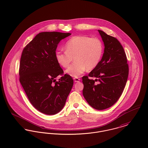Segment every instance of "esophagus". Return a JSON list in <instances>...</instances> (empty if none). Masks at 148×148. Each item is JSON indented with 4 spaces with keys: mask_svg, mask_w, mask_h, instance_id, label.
<instances>
[{
    "mask_svg": "<svg viewBox=\"0 0 148 148\" xmlns=\"http://www.w3.org/2000/svg\"><path fill=\"white\" fill-rule=\"evenodd\" d=\"M73 79H74V82H79V81H80V79L78 78V77H75V78H74Z\"/></svg>",
    "mask_w": 148,
    "mask_h": 148,
    "instance_id": "esophagus-1",
    "label": "esophagus"
}]
</instances>
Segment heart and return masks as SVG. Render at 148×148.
Returning <instances> with one entry per match:
<instances>
[{
    "label": "heart",
    "mask_w": 148,
    "mask_h": 148,
    "mask_svg": "<svg viewBox=\"0 0 148 148\" xmlns=\"http://www.w3.org/2000/svg\"><path fill=\"white\" fill-rule=\"evenodd\" d=\"M65 49V51H56V60L66 68L74 58L75 62L66 70V73L71 77H78L86 69L92 70L98 65L103 53V44L98 37L78 35L66 42Z\"/></svg>",
    "instance_id": "obj_1"
}]
</instances>
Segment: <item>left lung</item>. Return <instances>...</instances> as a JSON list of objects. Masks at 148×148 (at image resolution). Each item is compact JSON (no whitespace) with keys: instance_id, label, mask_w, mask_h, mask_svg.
Masks as SVG:
<instances>
[{"instance_id":"obj_1","label":"left lung","mask_w":148,"mask_h":148,"mask_svg":"<svg viewBox=\"0 0 148 148\" xmlns=\"http://www.w3.org/2000/svg\"><path fill=\"white\" fill-rule=\"evenodd\" d=\"M98 32L104 51L97 66L88 76L82 77L83 95L92 107L103 110L112 106L121 97L128 79L129 67L125 52L117 39L102 31Z\"/></svg>"}]
</instances>
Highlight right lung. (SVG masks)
Wrapping results in <instances>:
<instances>
[{
	"label": "right lung",
	"instance_id": "1",
	"mask_svg": "<svg viewBox=\"0 0 148 148\" xmlns=\"http://www.w3.org/2000/svg\"><path fill=\"white\" fill-rule=\"evenodd\" d=\"M70 33L44 32L37 34L23 50L19 66V81L33 107L46 115H54L64 107L73 79L56 58L60 41ZM62 77L58 82L55 78Z\"/></svg>",
	"mask_w": 148,
	"mask_h": 148
}]
</instances>
